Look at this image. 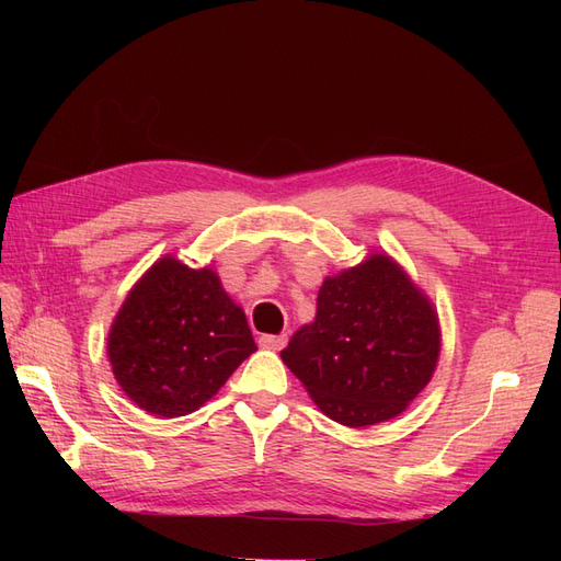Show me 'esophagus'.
Wrapping results in <instances>:
<instances>
[{
    "instance_id": "obj_1",
    "label": "esophagus",
    "mask_w": 561,
    "mask_h": 561,
    "mask_svg": "<svg viewBox=\"0 0 561 561\" xmlns=\"http://www.w3.org/2000/svg\"><path fill=\"white\" fill-rule=\"evenodd\" d=\"M287 344V334H262L260 346L268 351H280Z\"/></svg>"
}]
</instances>
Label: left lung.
Listing matches in <instances>:
<instances>
[{
    "instance_id": "obj_1",
    "label": "left lung",
    "mask_w": 561,
    "mask_h": 561,
    "mask_svg": "<svg viewBox=\"0 0 561 561\" xmlns=\"http://www.w3.org/2000/svg\"><path fill=\"white\" fill-rule=\"evenodd\" d=\"M439 346L428 295L390 254L371 252L322 280L313 322L280 358L322 414L365 428L400 416L428 386Z\"/></svg>"
}]
</instances>
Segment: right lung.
<instances>
[{
	"label": "right lung",
	"mask_w": 561,
	"mask_h": 561,
	"mask_svg": "<svg viewBox=\"0 0 561 561\" xmlns=\"http://www.w3.org/2000/svg\"><path fill=\"white\" fill-rule=\"evenodd\" d=\"M257 351L245 311L210 266L165 254L130 287L107 334L116 383L140 410L196 412Z\"/></svg>",
	"instance_id": "add662e5"
}]
</instances>
